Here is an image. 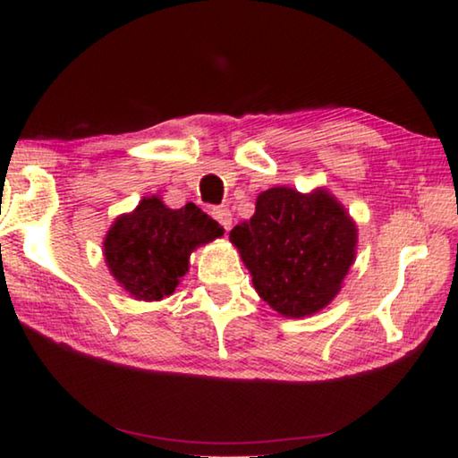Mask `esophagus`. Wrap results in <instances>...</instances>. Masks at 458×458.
Wrapping results in <instances>:
<instances>
[{
  "label": "esophagus",
  "mask_w": 458,
  "mask_h": 458,
  "mask_svg": "<svg viewBox=\"0 0 458 458\" xmlns=\"http://www.w3.org/2000/svg\"><path fill=\"white\" fill-rule=\"evenodd\" d=\"M212 216L222 224V228L226 232L232 228V214H230L228 208H214Z\"/></svg>",
  "instance_id": "obj_1"
}]
</instances>
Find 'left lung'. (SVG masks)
<instances>
[{
  "label": "left lung",
  "mask_w": 458,
  "mask_h": 458,
  "mask_svg": "<svg viewBox=\"0 0 458 458\" xmlns=\"http://www.w3.org/2000/svg\"><path fill=\"white\" fill-rule=\"evenodd\" d=\"M259 297L278 315L301 319L337 297L355 262L358 226L329 190L286 185L260 191L250 220L230 232Z\"/></svg>",
  "instance_id": "8db88e82"
}]
</instances>
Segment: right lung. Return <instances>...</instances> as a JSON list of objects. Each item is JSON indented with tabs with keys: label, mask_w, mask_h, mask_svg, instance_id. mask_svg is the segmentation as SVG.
<instances>
[{
	"label": "right lung",
	"mask_w": 458,
	"mask_h": 458,
	"mask_svg": "<svg viewBox=\"0 0 458 458\" xmlns=\"http://www.w3.org/2000/svg\"><path fill=\"white\" fill-rule=\"evenodd\" d=\"M224 236V228L196 204L172 210L159 196L121 214L103 240L105 262L114 281L137 301L174 294L198 246Z\"/></svg>",
	"instance_id": "obj_1"
}]
</instances>
